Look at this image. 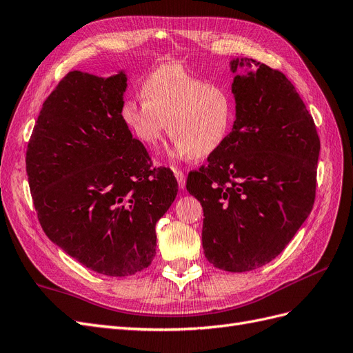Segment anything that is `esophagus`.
Segmentation results:
<instances>
[{"label":"esophagus","mask_w":353,"mask_h":353,"mask_svg":"<svg viewBox=\"0 0 353 353\" xmlns=\"http://www.w3.org/2000/svg\"><path fill=\"white\" fill-rule=\"evenodd\" d=\"M174 174H175V176H176L179 188L184 190V188H185V174H184L181 169H174Z\"/></svg>","instance_id":"obj_1"}]
</instances>
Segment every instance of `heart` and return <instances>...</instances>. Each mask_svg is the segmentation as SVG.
Returning a JSON list of instances; mask_svg holds the SVG:
<instances>
[{
  "label": "heart",
  "mask_w": 353,
  "mask_h": 353,
  "mask_svg": "<svg viewBox=\"0 0 353 353\" xmlns=\"http://www.w3.org/2000/svg\"><path fill=\"white\" fill-rule=\"evenodd\" d=\"M141 97L143 101L128 99L121 114L137 140L148 147L157 144L168 123L175 154L203 159L216 150L230 131L232 104L227 91L176 63L148 74Z\"/></svg>",
  "instance_id": "heart-1"
}]
</instances>
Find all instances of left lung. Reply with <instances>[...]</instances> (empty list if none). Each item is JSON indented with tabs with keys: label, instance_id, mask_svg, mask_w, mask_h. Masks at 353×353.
I'll use <instances>...</instances> for the list:
<instances>
[{
	"label": "left lung",
	"instance_id": "obj_1",
	"mask_svg": "<svg viewBox=\"0 0 353 353\" xmlns=\"http://www.w3.org/2000/svg\"><path fill=\"white\" fill-rule=\"evenodd\" d=\"M236 74L232 131L208 165L191 170L187 190L203 208L201 243L210 263L245 272L275 259L311 213L319 137L285 74L252 59Z\"/></svg>",
	"mask_w": 353,
	"mask_h": 353
}]
</instances>
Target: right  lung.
<instances>
[{"label": "right lung", "mask_w": 353, "mask_h": 353, "mask_svg": "<svg viewBox=\"0 0 353 353\" xmlns=\"http://www.w3.org/2000/svg\"><path fill=\"white\" fill-rule=\"evenodd\" d=\"M126 74L69 72L42 104L26 150L32 200L47 237L87 268L109 276L145 270L156 222L178 183L153 168L122 119Z\"/></svg>", "instance_id": "obj_1"}]
</instances>
